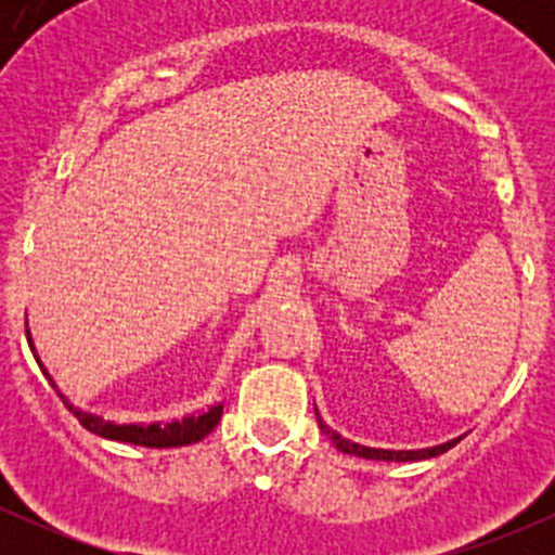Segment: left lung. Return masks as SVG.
<instances>
[{
	"instance_id": "left-lung-1",
	"label": "left lung",
	"mask_w": 555,
	"mask_h": 555,
	"mask_svg": "<svg viewBox=\"0 0 555 555\" xmlns=\"http://www.w3.org/2000/svg\"><path fill=\"white\" fill-rule=\"evenodd\" d=\"M319 416V411H317ZM319 429H322L324 435H327L330 440H333V446L338 451L344 453H351V456H362V459H376V462H418V459H433V456H440V453H446L453 446L459 443L462 438H453L449 443H440V446H433V449H416V451H391V449H371V446H360V443H351V440H346L344 435H338L335 429H330L327 424L322 422V416H319Z\"/></svg>"
}]
</instances>
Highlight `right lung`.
Segmentation results:
<instances>
[{"instance_id":"obj_1","label":"right lung","mask_w":555,"mask_h":555,"mask_svg":"<svg viewBox=\"0 0 555 555\" xmlns=\"http://www.w3.org/2000/svg\"><path fill=\"white\" fill-rule=\"evenodd\" d=\"M26 338H29V346H31V354H35L37 365L42 367L44 378H48L50 384L55 386L53 378H50V373L44 371L42 360H39L37 349H35V340H31V333L29 327H26ZM61 395V391H59ZM64 397V395H61ZM66 408H69L72 413L77 416V422L82 424V427L88 429V433L99 435V438H106V440H120V443H133V446H147V449H177V446H190V443H198V440H204L206 435L211 433V429L220 424L222 418V402H217V405H211L206 413H198V416H184L182 422H155V424H115V422H104L102 416H96V413H88V411H80V408L72 405L69 400L64 397Z\"/></svg>"}]
</instances>
